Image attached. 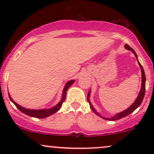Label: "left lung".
Segmentation results:
<instances>
[{
	"mask_svg": "<svg viewBox=\"0 0 154 154\" xmlns=\"http://www.w3.org/2000/svg\"><path fill=\"white\" fill-rule=\"evenodd\" d=\"M125 48L127 50L132 51V53H133L134 54V56L136 57L137 60L138 64H139V65H140V66L141 71H142V87H141V90H140V93H139L137 97L136 98V100L134 102L133 104H132L130 107H128L127 109H125V110H124L123 111H122V112L118 113L117 114H115L114 116H112L111 118H104V117L102 116H101L98 112H97V111L94 109L93 106H92V104H91V102H90V91H89V92H88V94L87 100H88V102H89L90 108H91L92 110L98 116L102 118V119H104L105 120H109V121H116V120L121 119H122V118H124V117L127 116H128L129 114H130V113L133 112V111L135 110L136 109H137L138 107L140 106V104H142V101H143V99H144V97L145 86H146V76H145V73H144V69H143L142 66V65H141L140 62H139V60H138V59H137V55L136 52H134V50L132 49V48H130L129 45H127V44H125Z\"/></svg>",
	"mask_w": 154,
	"mask_h": 154,
	"instance_id": "obj_1",
	"label": "left lung"
}]
</instances>
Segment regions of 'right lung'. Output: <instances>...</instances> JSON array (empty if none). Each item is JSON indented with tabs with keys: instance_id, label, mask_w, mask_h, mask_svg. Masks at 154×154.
<instances>
[{
	"instance_id": "1",
	"label": "right lung",
	"mask_w": 154,
	"mask_h": 154,
	"mask_svg": "<svg viewBox=\"0 0 154 154\" xmlns=\"http://www.w3.org/2000/svg\"><path fill=\"white\" fill-rule=\"evenodd\" d=\"M75 82V80H71V81H69L67 82L65 85L64 90H63V92H62V100L60 102L58 103L57 104L55 105V106L52 107V108L50 109H26L24 108V107L21 106L20 105H19L18 104L14 102V101L12 100L11 97H10V94H9V97L10 100H11L12 102H13V104L15 105L17 108L19 110H20L21 112L24 113V114L28 115L29 116L31 117H34V118H38V119H44V118L48 117L50 116H51L54 113H55L57 111H58L60 110V109L62 106V105L63 104V102H64L65 99H66V90L69 89V87L72 85V84Z\"/></svg>"
}]
</instances>
